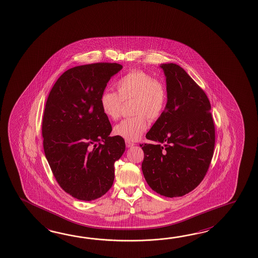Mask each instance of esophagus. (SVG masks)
<instances>
[{
	"instance_id": "esophagus-1",
	"label": "esophagus",
	"mask_w": 258,
	"mask_h": 258,
	"mask_svg": "<svg viewBox=\"0 0 258 258\" xmlns=\"http://www.w3.org/2000/svg\"><path fill=\"white\" fill-rule=\"evenodd\" d=\"M134 145H135V143H131V142H127V141H126V146L127 148L132 147V146H134Z\"/></svg>"
}]
</instances>
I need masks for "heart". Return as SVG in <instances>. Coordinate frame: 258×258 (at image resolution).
Returning a JSON list of instances; mask_svg holds the SVG:
<instances>
[{
	"label": "heart",
	"instance_id": "obj_1",
	"mask_svg": "<svg viewBox=\"0 0 258 258\" xmlns=\"http://www.w3.org/2000/svg\"><path fill=\"white\" fill-rule=\"evenodd\" d=\"M116 92L104 91L99 102L103 114L111 120L120 115L122 102L134 100L132 111L135 116L126 118L114 128L115 135L127 142H135L142 137L148 127V116L151 120L157 119L166 108V90L164 84L147 72L131 71L116 81Z\"/></svg>",
	"mask_w": 258,
	"mask_h": 258
}]
</instances>
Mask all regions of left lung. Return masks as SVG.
<instances>
[{
	"instance_id": "left-lung-1",
	"label": "left lung",
	"mask_w": 258,
	"mask_h": 258,
	"mask_svg": "<svg viewBox=\"0 0 258 258\" xmlns=\"http://www.w3.org/2000/svg\"><path fill=\"white\" fill-rule=\"evenodd\" d=\"M166 76V108L142 144L143 176L151 189L179 197L204 179L213 157L215 126L205 92L178 64L161 63Z\"/></svg>"
}]
</instances>
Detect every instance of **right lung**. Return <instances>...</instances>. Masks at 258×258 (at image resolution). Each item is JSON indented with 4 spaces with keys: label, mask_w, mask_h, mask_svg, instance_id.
Masks as SVG:
<instances>
[{
    "label": "right lung",
    "mask_w": 258,
    "mask_h": 258,
    "mask_svg": "<svg viewBox=\"0 0 258 258\" xmlns=\"http://www.w3.org/2000/svg\"><path fill=\"white\" fill-rule=\"evenodd\" d=\"M122 66L96 63L60 76L46 102L43 149L60 187L79 200L105 195L115 178V162L125 152L123 138L110 137L112 126L99 98Z\"/></svg>",
    "instance_id": "obj_1"
}]
</instances>
